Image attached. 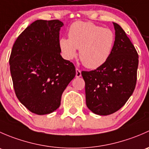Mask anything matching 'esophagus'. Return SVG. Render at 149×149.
Listing matches in <instances>:
<instances>
[{
    "label": "esophagus",
    "mask_w": 149,
    "mask_h": 149,
    "mask_svg": "<svg viewBox=\"0 0 149 149\" xmlns=\"http://www.w3.org/2000/svg\"><path fill=\"white\" fill-rule=\"evenodd\" d=\"M81 76V70H79V68H76V77L77 78H79Z\"/></svg>",
    "instance_id": "esophagus-1"
}]
</instances>
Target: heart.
Masks as SVG:
<instances>
[{
	"label": "heart",
	"mask_w": 149,
	"mask_h": 149,
	"mask_svg": "<svg viewBox=\"0 0 149 149\" xmlns=\"http://www.w3.org/2000/svg\"><path fill=\"white\" fill-rule=\"evenodd\" d=\"M115 43V34L91 22H76L70 26L68 39L63 37L59 44L64 57L73 59L79 49V58L86 68L94 69L109 58Z\"/></svg>",
	"instance_id": "b5f03b06"
}]
</instances>
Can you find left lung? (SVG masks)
I'll return each mask as SVG.
<instances>
[{
  "label": "left lung",
  "instance_id": "8db88e82",
  "mask_svg": "<svg viewBox=\"0 0 149 149\" xmlns=\"http://www.w3.org/2000/svg\"><path fill=\"white\" fill-rule=\"evenodd\" d=\"M113 24L115 40L107 61L95 70L81 72L86 106L99 115H111L124 106L137 81V51L121 26Z\"/></svg>",
  "mask_w": 149,
  "mask_h": 149
}]
</instances>
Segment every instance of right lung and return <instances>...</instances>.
<instances>
[{"label": "right lung", "instance_id": "right-lung-1", "mask_svg": "<svg viewBox=\"0 0 149 149\" xmlns=\"http://www.w3.org/2000/svg\"><path fill=\"white\" fill-rule=\"evenodd\" d=\"M59 20H37L18 37L9 58L18 100L37 115H46L61 105V96L76 76L75 66L61 55Z\"/></svg>", "mask_w": 149, "mask_h": 149}]
</instances>
